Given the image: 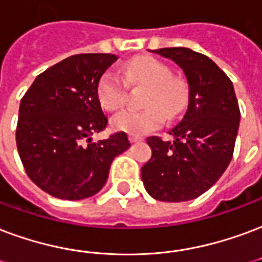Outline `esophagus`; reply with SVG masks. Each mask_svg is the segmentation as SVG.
Segmentation results:
<instances>
[{"label": "esophagus", "instance_id": "1", "mask_svg": "<svg viewBox=\"0 0 262 262\" xmlns=\"http://www.w3.org/2000/svg\"><path fill=\"white\" fill-rule=\"evenodd\" d=\"M129 140H130L132 143H139V141L144 140V137L136 136V135H129Z\"/></svg>", "mask_w": 262, "mask_h": 262}]
</instances>
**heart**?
<instances>
[{"mask_svg":"<svg viewBox=\"0 0 262 262\" xmlns=\"http://www.w3.org/2000/svg\"><path fill=\"white\" fill-rule=\"evenodd\" d=\"M126 82L147 87L141 111L123 110L111 119L115 130L141 136L160 127L165 115L175 118L187 101L185 83L172 77V72L165 63L150 57H139L123 68ZM127 87L115 72H105L97 84L98 101L108 111H115L123 105Z\"/></svg>","mask_w":262,"mask_h":262,"instance_id":"obj_1","label":"heart"}]
</instances>
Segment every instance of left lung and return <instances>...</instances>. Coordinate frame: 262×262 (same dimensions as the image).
Returning <instances> with one entry per match:
<instances>
[{
	"label": "left lung",
	"instance_id": "left-lung-1",
	"mask_svg": "<svg viewBox=\"0 0 262 262\" xmlns=\"http://www.w3.org/2000/svg\"><path fill=\"white\" fill-rule=\"evenodd\" d=\"M152 52L183 71L189 105L169 130L173 141L147 139L152 156L141 168V180L156 200H193L214 186L229 165L239 130V104L230 79L208 57L185 47Z\"/></svg>",
	"mask_w": 262,
	"mask_h": 262
}]
</instances>
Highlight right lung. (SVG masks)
<instances>
[{
	"label": "right lung",
	"instance_id": "1",
	"mask_svg": "<svg viewBox=\"0 0 262 262\" xmlns=\"http://www.w3.org/2000/svg\"><path fill=\"white\" fill-rule=\"evenodd\" d=\"M114 54H77L40 73L20 100L16 146L30 179L62 200L101 190L116 156L130 147L125 132L92 141L108 123L97 97ZM88 144H84V140Z\"/></svg>",
	"mask_w": 262,
	"mask_h": 262
}]
</instances>
